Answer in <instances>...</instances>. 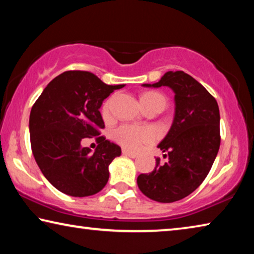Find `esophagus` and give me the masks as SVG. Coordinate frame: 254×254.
<instances>
[{
    "label": "esophagus",
    "instance_id": "1",
    "mask_svg": "<svg viewBox=\"0 0 254 254\" xmlns=\"http://www.w3.org/2000/svg\"><path fill=\"white\" fill-rule=\"evenodd\" d=\"M122 153L124 154V156L130 157V158H132V159H134V158L137 157L136 153H133V152H131V151H127V150H122Z\"/></svg>",
    "mask_w": 254,
    "mask_h": 254
}]
</instances>
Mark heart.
Wrapping results in <instances>:
<instances>
[{"instance_id": "1", "label": "heart", "mask_w": 254, "mask_h": 254, "mask_svg": "<svg viewBox=\"0 0 254 254\" xmlns=\"http://www.w3.org/2000/svg\"><path fill=\"white\" fill-rule=\"evenodd\" d=\"M142 103L149 104H159L162 107L166 106V98L157 92L145 93L141 98ZM112 104V98H109L102 107V113L104 117H109ZM112 137L130 151H137L142 145L151 143L157 139V132L152 127L142 126H132V124H122L114 128Z\"/></svg>"}]
</instances>
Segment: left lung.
Returning a JSON list of instances; mask_svg holds the SVG:
<instances>
[{"label": "left lung", "instance_id": "8db88e82", "mask_svg": "<svg viewBox=\"0 0 254 254\" xmlns=\"http://www.w3.org/2000/svg\"><path fill=\"white\" fill-rule=\"evenodd\" d=\"M145 87L168 86L175 93V118L168 134L158 148L168 161L141 174L137 186L150 199L173 203L191 194L212 168L221 144L220 110L207 89L182 70L167 71L158 83Z\"/></svg>", "mask_w": 254, "mask_h": 254}]
</instances>
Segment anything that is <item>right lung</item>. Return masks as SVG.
<instances>
[{
    "label": "right lung",
    "instance_id": "right-lung-1",
    "mask_svg": "<svg viewBox=\"0 0 254 254\" xmlns=\"http://www.w3.org/2000/svg\"><path fill=\"white\" fill-rule=\"evenodd\" d=\"M124 85H106L92 72L68 70L41 93L30 113L29 128L36 162L47 180L64 194L85 197L101 191L109 166L121 154L118 144L101 136L103 101ZM95 136L94 153L83 148L84 137Z\"/></svg>",
    "mask_w": 254,
    "mask_h": 254
}]
</instances>
